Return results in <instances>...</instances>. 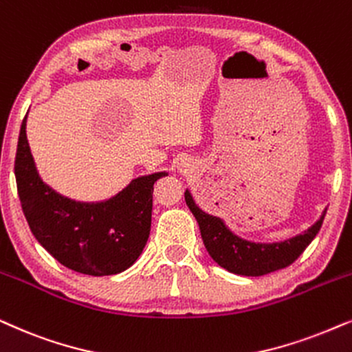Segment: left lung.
<instances>
[{
    "instance_id": "obj_1",
    "label": "left lung",
    "mask_w": 352,
    "mask_h": 352,
    "mask_svg": "<svg viewBox=\"0 0 352 352\" xmlns=\"http://www.w3.org/2000/svg\"><path fill=\"white\" fill-rule=\"evenodd\" d=\"M184 199L199 223L200 234L210 257L228 272L243 276H262L289 267L320 231L327 213L323 212L316 225L293 239L276 244H255L232 234L220 218L202 212L195 205L189 190L184 192Z\"/></svg>"
}]
</instances>
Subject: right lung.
Segmentation results:
<instances>
[{
    "mask_svg": "<svg viewBox=\"0 0 352 352\" xmlns=\"http://www.w3.org/2000/svg\"><path fill=\"white\" fill-rule=\"evenodd\" d=\"M25 118L17 140L14 175L32 234L71 270L94 276L124 272L147 244L153 182L166 173L137 177L108 202H72L45 186L36 175L25 135Z\"/></svg>",
    "mask_w": 352,
    "mask_h": 352,
    "instance_id": "obj_1",
    "label": "right lung"
}]
</instances>
